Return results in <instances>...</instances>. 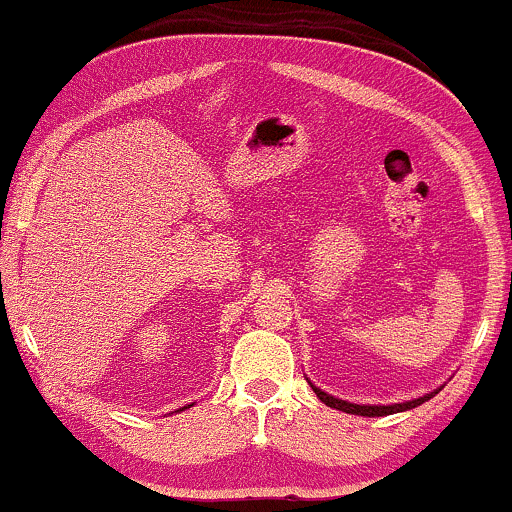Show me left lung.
Listing matches in <instances>:
<instances>
[{
  "label": "left lung",
  "instance_id": "1",
  "mask_svg": "<svg viewBox=\"0 0 512 512\" xmlns=\"http://www.w3.org/2000/svg\"><path fill=\"white\" fill-rule=\"evenodd\" d=\"M312 390H315L317 398H320L324 405H329V408H337L342 412H351V415H364V417H383V415H393V412L412 410V408H417V405L425 403V400H430L432 395L437 393V390H434V393H427V395H422V398L408 400V403H398V405H356V403H346V400L334 398V395L324 393V390H320L317 386H312Z\"/></svg>",
  "mask_w": 512,
  "mask_h": 512
}]
</instances>
